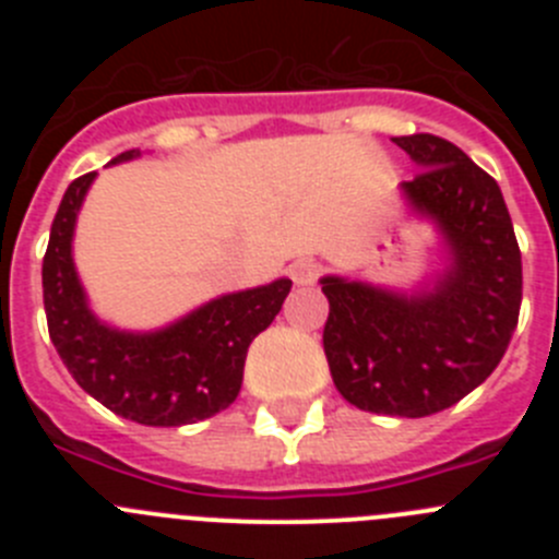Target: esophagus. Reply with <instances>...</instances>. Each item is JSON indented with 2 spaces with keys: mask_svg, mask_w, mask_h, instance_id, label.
Wrapping results in <instances>:
<instances>
[{
  "mask_svg": "<svg viewBox=\"0 0 559 559\" xmlns=\"http://www.w3.org/2000/svg\"><path fill=\"white\" fill-rule=\"evenodd\" d=\"M288 274L296 285H313L316 280H319V274H322V269H319V263H313V260H294Z\"/></svg>",
  "mask_w": 559,
  "mask_h": 559,
  "instance_id": "1",
  "label": "esophagus"
}]
</instances>
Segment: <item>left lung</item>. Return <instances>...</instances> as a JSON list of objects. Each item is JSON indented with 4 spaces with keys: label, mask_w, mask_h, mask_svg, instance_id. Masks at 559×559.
Segmentation results:
<instances>
[{
    "label": "left lung",
    "mask_w": 559,
    "mask_h": 559,
    "mask_svg": "<svg viewBox=\"0 0 559 559\" xmlns=\"http://www.w3.org/2000/svg\"><path fill=\"white\" fill-rule=\"evenodd\" d=\"M419 167L400 185L442 243V269L414 288L322 276L324 355L360 412L428 417L471 394L507 353L521 310V249L501 187L433 133L394 136Z\"/></svg>",
    "instance_id": "obj_1"
}]
</instances>
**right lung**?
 <instances>
[{
	"mask_svg": "<svg viewBox=\"0 0 559 559\" xmlns=\"http://www.w3.org/2000/svg\"><path fill=\"white\" fill-rule=\"evenodd\" d=\"M136 156L140 151H126L111 165ZM95 179L97 173H86L67 187L49 229L41 265L49 338L78 386L131 423L176 428L215 417L235 403L249 344L274 322L290 280L221 294L156 330L103 322L72 254L78 215Z\"/></svg>",
	"mask_w": 559,
	"mask_h": 559,
	"instance_id": "1",
	"label": "right lung"
}]
</instances>
